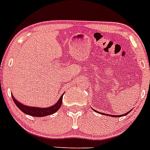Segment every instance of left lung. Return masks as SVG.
Instances as JSON below:
<instances>
[{
	"label": "left lung",
	"mask_w": 150,
	"mask_h": 150,
	"mask_svg": "<svg viewBox=\"0 0 150 150\" xmlns=\"http://www.w3.org/2000/svg\"><path fill=\"white\" fill-rule=\"evenodd\" d=\"M93 110H95L94 109H92ZM95 112H98V111H96V110H95ZM131 111H132V110H131L130 111H128V112H127L126 113H124V114H122V115H110V114H106V113H103V112H101V113H100V112H98V113H100V114H103V115H106V116H112V117H121V116H126L127 114H128V113H129L130 112H131Z\"/></svg>",
	"instance_id": "left-lung-1"
}]
</instances>
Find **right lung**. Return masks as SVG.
<instances>
[{
	"label": "right lung",
	"mask_w": 150,
	"mask_h": 150,
	"mask_svg": "<svg viewBox=\"0 0 150 150\" xmlns=\"http://www.w3.org/2000/svg\"><path fill=\"white\" fill-rule=\"evenodd\" d=\"M64 95V94H63ZM63 95L60 97V98L59 100L55 103L54 105L51 106L49 107H29V106H26L22 104L19 101L16 100V99L13 97L12 95V98L13 100L15 103L16 105L18 107V109L21 110V111L25 113L27 115H30L31 116H34V117H43V116H49V115L53 114L55 112L59 110V108L61 107L62 104V98H63Z\"/></svg>",
	"instance_id": "add662e5"
}]
</instances>
